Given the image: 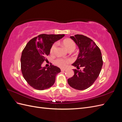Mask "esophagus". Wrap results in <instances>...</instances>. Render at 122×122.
I'll use <instances>...</instances> for the list:
<instances>
[{
  "label": "esophagus",
  "instance_id": "34e87169",
  "mask_svg": "<svg viewBox=\"0 0 122 122\" xmlns=\"http://www.w3.org/2000/svg\"><path fill=\"white\" fill-rule=\"evenodd\" d=\"M66 69H61V71H62V72L65 71H66Z\"/></svg>",
  "mask_w": 122,
  "mask_h": 122
}]
</instances>
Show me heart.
<instances>
[{
    "label": "heart",
    "instance_id": "b5f03b06",
    "mask_svg": "<svg viewBox=\"0 0 122 122\" xmlns=\"http://www.w3.org/2000/svg\"><path fill=\"white\" fill-rule=\"evenodd\" d=\"M62 44H63V45L69 52L70 51H71V52L73 51L76 48L75 43L73 40L69 39L64 40L62 41ZM56 48L57 43L53 44L50 48V53L52 54H54L55 50L56 49ZM70 62H71V60L68 58H58L55 61V64L61 68L66 67Z\"/></svg>",
    "mask_w": 122,
    "mask_h": 122
}]
</instances>
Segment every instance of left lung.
Segmentation results:
<instances>
[{
	"label": "left lung",
	"mask_w": 122,
	"mask_h": 122,
	"mask_svg": "<svg viewBox=\"0 0 122 122\" xmlns=\"http://www.w3.org/2000/svg\"><path fill=\"white\" fill-rule=\"evenodd\" d=\"M79 48V53L72 64L78 69H73L74 75L68 79L70 86L78 90L90 87L99 76L103 65L102 54L98 46L90 38L82 35L70 36Z\"/></svg>",
	"instance_id": "obj_1"
}]
</instances>
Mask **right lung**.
<instances>
[{"instance_id":"obj_1","label":"right lung","mask_w":122,"mask_h":122,"mask_svg":"<svg viewBox=\"0 0 122 122\" xmlns=\"http://www.w3.org/2000/svg\"><path fill=\"white\" fill-rule=\"evenodd\" d=\"M65 35L41 34L27 43L22 52L21 69L23 76L29 86L37 90L52 86L61 69L52 64L47 69L42 65L47 60L53 44Z\"/></svg>"}]
</instances>
